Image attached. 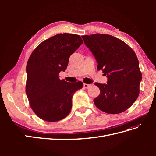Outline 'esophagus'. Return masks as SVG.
I'll list each match as a JSON object with an SVG mask.
<instances>
[{
	"label": "esophagus",
	"mask_w": 156,
	"mask_h": 156,
	"mask_svg": "<svg viewBox=\"0 0 156 156\" xmlns=\"http://www.w3.org/2000/svg\"><path fill=\"white\" fill-rule=\"evenodd\" d=\"M83 86H84V88H88L90 87L91 86V84H86V83H84Z\"/></svg>",
	"instance_id": "esophagus-1"
}]
</instances>
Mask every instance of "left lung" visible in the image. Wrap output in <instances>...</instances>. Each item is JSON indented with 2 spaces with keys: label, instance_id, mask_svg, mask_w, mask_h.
Wrapping results in <instances>:
<instances>
[{
  "label": "left lung",
  "instance_id": "left-lung-1",
  "mask_svg": "<svg viewBox=\"0 0 156 156\" xmlns=\"http://www.w3.org/2000/svg\"><path fill=\"white\" fill-rule=\"evenodd\" d=\"M82 37L97 61V69H101L108 79L107 84H94L100 90L94 104L108 114L126 111L137 99L142 79L135 52L124 41L108 34Z\"/></svg>",
  "mask_w": 156,
  "mask_h": 156
}]
</instances>
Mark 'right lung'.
Here are the masks:
<instances>
[{"mask_svg": "<svg viewBox=\"0 0 156 156\" xmlns=\"http://www.w3.org/2000/svg\"><path fill=\"white\" fill-rule=\"evenodd\" d=\"M83 43L79 35L58 34L42 41L30 55L27 64L26 94L32 111L41 119L53 122L69 114L73 94L83 83H68L58 75Z\"/></svg>", "mask_w": 156, "mask_h": 156, "instance_id": "obj_1", "label": "right lung"}]
</instances>
